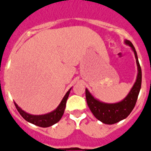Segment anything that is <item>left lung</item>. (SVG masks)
Returning <instances> with one entry per match:
<instances>
[{"label":"left lung","mask_w":151,"mask_h":151,"mask_svg":"<svg viewBox=\"0 0 151 151\" xmlns=\"http://www.w3.org/2000/svg\"><path fill=\"white\" fill-rule=\"evenodd\" d=\"M125 43L130 46L132 50L134 51L138 70L137 80L134 83V86L132 87L131 90L129 91L128 95L125 97V99L116 103H103L95 99L91 95L89 90L86 89V98L88 106L89 107L94 116L105 124H114L127 117L135 106L141 88V68L138 61L137 52L134 46L129 40H125Z\"/></svg>","instance_id":"left-lung-1"}]
</instances>
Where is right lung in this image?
<instances>
[{
  "label": "right lung",
  "mask_w": 151,
  "mask_h": 151,
  "mask_svg": "<svg viewBox=\"0 0 151 151\" xmlns=\"http://www.w3.org/2000/svg\"><path fill=\"white\" fill-rule=\"evenodd\" d=\"M70 91L71 89L67 92L66 94L63 97L62 100L61 101L60 104L55 110L49 113H47V114H44V115H32V114L27 113L26 112L22 110L15 103H14V105H15L17 111L19 112L21 116L25 119L26 121L33 123L35 125L41 127H48L54 125L55 123H58L62 118V115L64 113L65 109L66 101L68 99Z\"/></svg>",
  "instance_id": "1"
}]
</instances>
